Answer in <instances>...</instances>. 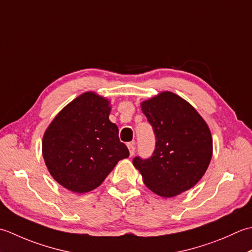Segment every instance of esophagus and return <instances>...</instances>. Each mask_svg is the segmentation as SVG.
Segmentation results:
<instances>
[{
    "mask_svg": "<svg viewBox=\"0 0 252 252\" xmlns=\"http://www.w3.org/2000/svg\"><path fill=\"white\" fill-rule=\"evenodd\" d=\"M127 147H128V149H129V153H130V156L132 157L133 155H135V151H136L135 142H128V143H127Z\"/></svg>",
    "mask_w": 252,
    "mask_h": 252,
    "instance_id": "esophagus-1",
    "label": "esophagus"
}]
</instances>
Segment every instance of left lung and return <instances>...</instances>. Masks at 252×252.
I'll use <instances>...</instances> for the list:
<instances>
[{"label": "left lung", "instance_id": "left-lung-1", "mask_svg": "<svg viewBox=\"0 0 252 252\" xmlns=\"http://www.w3.org/2000/svg\"><path fill=\"white\" fill-rule=\"evenodd\" d=\"M156 133V150L148 160L133 158L152 192L172 198L189 190L207 172L213 155L211 130L182 96L162 91L140 103Z\"/></svg>", "mask_w": 252, "mask_h": 252}]
</instances>
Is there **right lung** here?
Segmentation results:
<instances>
[{"label": "right lung", "instance_id": "1", "mask_svg": "<svg viewBox=\"0 0 252 252\" xmlns=\"http://www.w3.org/2000/svg\"><path fill=\"white\" fill-rule=\"evenodd\" d=\"M111 101L86 91L62 109L45 129L42 156L51 176L71 192L86 193L129 157L119 127L109 119Z\"/></svg>", "mask_w": 252, "mask_h": 252}]
</instances>
